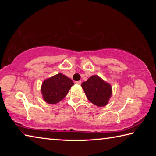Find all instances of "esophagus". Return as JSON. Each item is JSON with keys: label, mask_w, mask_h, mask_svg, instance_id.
<instances>
[{"label": "esophagus", "mask_w": 156, "mask_h": 156, "mask_svg": "<svg viewBox=\"0 0 156 156\" xmlns=\"http://www.w3.org/2000/svg\"><path fill=\"white\" fill-rule=\"evenodd\" d=\"M81 83H82L81 80H78V81H76V84H79V85H80V84H81Z\"/></svg>", "instance_id": "34e87169"}]
</instances>
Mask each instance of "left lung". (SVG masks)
Masks as SVG:
<instances>
[{"label":"left lung","instance_id":"left-lung-1","mask_svg":"<svg viewBox=\"0 0 156 156\" xmlns=\"http://www.w3.org/2000/svg\"><path fill=\"white\" fill-rule=\"evenodd\" d=\"M81 86L87 99L98 107L106 106L112 95V85L96 75L89 78Z\"/></svg>","mask_w":156,"mask_h":156}]
</instances>
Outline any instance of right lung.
<instances>
[{
    "instance_id": "obj_1",
    "label": "right lung",
    "mask_w": 156,
    "mask_h": 156,
    "mask_svg": "<svg viewBox=\"0 0 156 156\" xmlns=\"http://www.w3.org/2000/svg\"><path fill=\"white\" fill-rule=\"evenodd\" d=\"M73 85L72 79L58 73L45 79L42 83L43 98L48 104H56L64 98Z\"/></svg>"
}]
</instances>
